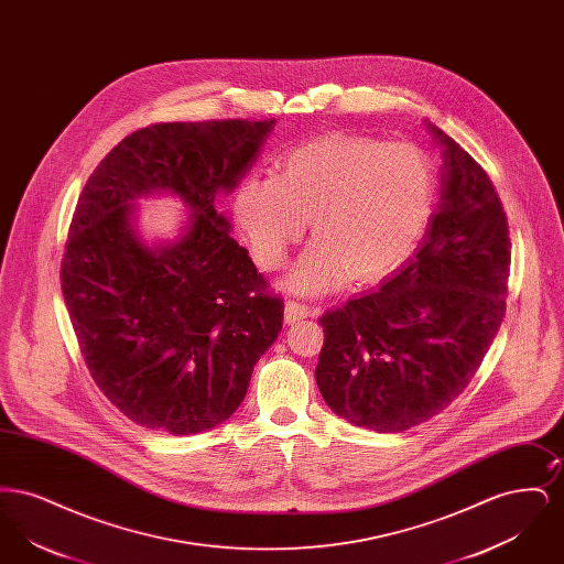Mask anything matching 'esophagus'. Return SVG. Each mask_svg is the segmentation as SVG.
<instances>
[{"label":"esophagus","mask_w":564,"mask_h":564,"mask_svg":"<svg viewBox=\"0 0 564 564\" xmlns=\"http://www.w3.org/2000/svg\"><path fill=\"white\" fill-rule=\"evenodd\" d=\"M311 315V308L297 300H288L285 304V322L295 323L297 319H304Z\"/></svg>","instance_id":"obj_1"}]
</instances>
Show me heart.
<instances>
[{"label":"heart","mask_w":564,"mask_h":564,"mask_svg":"<svg viewBox=\"0 0 564 564\" xmlns=\"http://www.w3.org/2000/svg\"><path fill=\"white\" fill-rule=\"evenodd\" d=\"M433 203L435 169L423 150L336 133L290 150L274 177L245 175L235 215L269 270L285 264L313 217L317 239L288 285L325 294L350 276L372 283L400 269L423 239Z\"/></svg>","instance_id":"heart-1"}]
</instances>
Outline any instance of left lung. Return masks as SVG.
Wrapping results in <instances>:
<instances>
[{
	"instance_id": "obj_1",
	"label": "left lung",
	"mask_w": 564,
	"mask_h": 564,
	"mask_svg": "<svg viewBox=\"0 0 564 564\" xmlns=\"http://www.w3.org/2000/svg\"><path fill=\"white\" fill-rule=\"evenodd\" d=\"M442 145V200L414 260L380 290L323 313L315 368L325 403L357 427L393 433L463 393L506 315L510 230L482 166Z\"/></svg>"
}]
</instances>
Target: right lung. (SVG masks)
<instances>
[{
    "mask_svg": "<svg viewBox=\"0 0 564 564\" xmlns=\"http://www.w3.org/2000/svg\"><path fill=\"white\" fill-rule=\"evenodd\" d=\"M274 120L159 122L124 137L88 177L61 260L84 364L104 395L148 430L224 423L283 327V300L217 214ZM154 188L193 209L185 237L150 250L130 200Z\"/></svg>",
    "mask_w": 564,
    "mask_h": 564,
    "instance_id": "add662e5",
    "label": "right lung"
}]
</instances>
